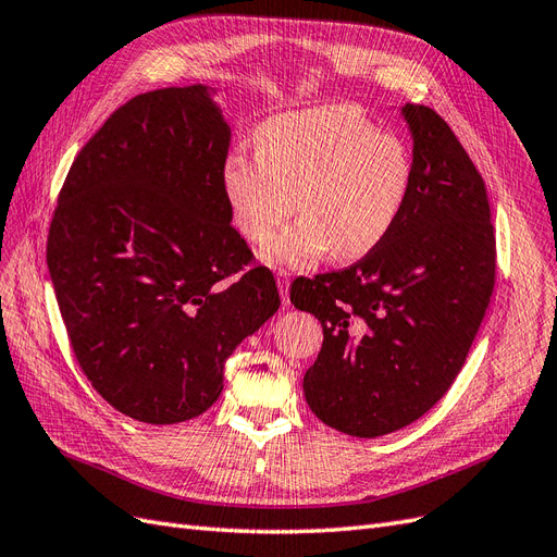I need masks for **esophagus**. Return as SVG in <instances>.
<instances>
[{"label": "esophagus", "instance_id": "1", "mask_svg": "<svg viewBox=\"0 0 557 557\" xmlns=\"http://www.w3.org/2000/svg\"><path fill=\"white\" fill-rule=\"evenodd\" d=\"M288 288H290V274H288V272H278V290H281V301H283V307H288V305H290Z\"/></svg>", "mask_w": 557, "mask_h": 557}]
</instances>
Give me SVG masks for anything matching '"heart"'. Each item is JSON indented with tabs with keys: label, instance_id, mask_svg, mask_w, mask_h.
<instances>
[{
	"label": "heart",
	"instance_id": "obj_1",
	"mask_svg": "<svg viewBox=\"0 0 557 557\" xmlns=\"http://www.w3.org/2000/svg\"><path fill=\"white\" fill-rule=\"evenodd\" d=\"M258 156L232 153L221 183L232 223L252 244L269 242V264L307 267L332 252L358 260L374 250L404 211L413 160L397 134L352 107H318L269 117Z\"/></svg>",
	"mask_w": 557,
	"mask_h": 557
}]
</instances>
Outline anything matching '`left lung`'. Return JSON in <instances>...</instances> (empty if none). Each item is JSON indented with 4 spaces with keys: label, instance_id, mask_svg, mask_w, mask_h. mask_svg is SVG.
<instances>
[{
    "label": "left lung",
    "instance_id": "obj_1",
    "mask_svg": "<svg viewBox=\"0 0 557 557\" xmlns=\"http://www.w3.org/2000/svg\"><path fill=\"white\" fill-rule=\"evenodd\" d=\"M413 181L391 234L344 272L297 278L295 309L323 325L305 397L325 425L360 440L428 413L460 374L495 285L485 183L440 113L399 109Z\"/></svg>",
    "mask_w": 557,
    "mask_h": 557
}]
</instances>
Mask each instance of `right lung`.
Masks as SVG:
<instances>
[{"label":"right lung","instance_id":"1","mask_svg":"<svg viewBox=\"0 0 557 557\" xmlns=\"http://www.w3.org/2000/svg\"><path fill=\"white\" fill-rule=\"evenodd\" d=\"M215 88L137 95L83 146L48 232V272L83 374L150 425L205 413L248 334L278 311L232 227V129ZM239 273L230 284L226 278Z\"/></svg>","mask_w":557,"mask_h":557}]
</instances>
